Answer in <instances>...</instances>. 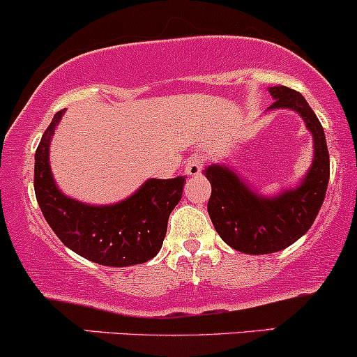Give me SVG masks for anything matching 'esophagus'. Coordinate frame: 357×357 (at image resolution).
<instances>
[{
    "label": "esophagus",
    "instance_id": "1",
    "mask_svg": "<svg viewBox=\"0 0 357 357\" xmlns=\"http://www.w3.org/2000/svg\"><path fill=\"white\" fill-rule=\"evenodd\" d=\"M202 167H204V157H200V155H194V157H190L189 162H187L185 174L190 175V177H197V175H200V172H202Z\"/></svg>",
    "mask_w": 357,
    "mask_h": 357
}]
</instances>
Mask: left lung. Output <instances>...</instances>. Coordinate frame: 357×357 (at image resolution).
Returning <instances> with one entry per match:
<instances>
[{"instance_id": "8db88e82", "label": "left lung", "mask_w": 357, "mask_h": 357, "mask_svg": "<svg viewBox=\"0 0 357 357\" xmlns=\"http://www.w3.org/2000/svg\"><path fill=\"white\" fill-rule=\"evenodd\" d=\"M270 109H290L302 116L314 139V160L295 187L263 195L224 163L206 167L212 192L207 211L222 241L246 255L282 251L302 238L317 218L331 175L326 135L302 94L285 86L270 87Z\"/></svg>"}]
</instances>
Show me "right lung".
<instances>
[{"label":"right lung","mask_w":357,"mask_h":357,"mask_svg":"<svg viewBox=\"0 0 357 357\" xmlns=\"http://www.w3.org/2000/svg\"><path fill=\"white\" fill-rule=\"evenodd\" d=\"M63 111L54 116L35 153V195L43 218L69 250L104 266L142 265L155 258L168 215L182 199L185 177L148 178L135 194L109 206H91L59 189L49 148Z\"/></svg>","instance_id":"1"}]
</instances>
